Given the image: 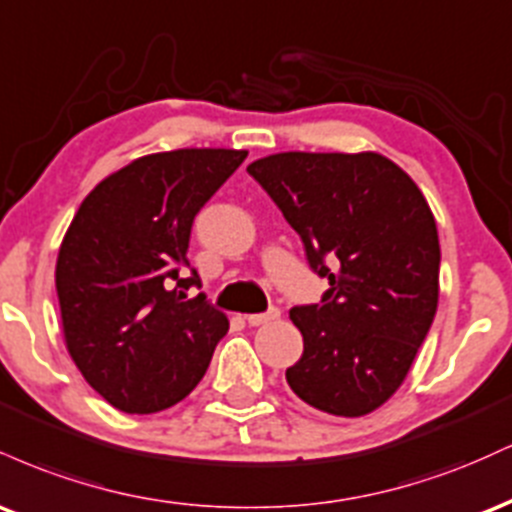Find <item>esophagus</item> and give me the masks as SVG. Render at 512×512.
I'll list each match as a JSON object with an SVG mask.
<instances>
[{
    "label": "esophagus",
    "instance_id": "34e87169",
    "mask_svg": "<svg viewBox=\"0 0 512 512\" xmlns=\"http://www.w3.org/2000/svg\"><path fill=\"white\" fill-rule=\"evenodd\" d=\"M281 310L279 308H269L267 313H255V315H248L245 320H248L250 327H262V325H269V322L279 320Z\"/></svg>",
    "mask_w": 512,
    "mask_h": 512
}]
</instances>
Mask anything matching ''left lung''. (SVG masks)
<instances>
[{"label": "left lung", "instance_id": "obj_1", "mask_svg": "<svg viewBox=\"0 0 512 512\" xmlns=\"http://www.w3.org/2000/svg\"><path fill=\"white\" fill-rule=\"evenodd\" d=\"M330 281L322 301L291 308L303 356L286 383L332 416L370 414L407 378L438 308L440 245L431 207L390 158L286 151L250 163Z\"/></svg>", "mask_w": 512, "mask_h": 512}]
</instances>
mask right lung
<instances>
[{
  "label": "right lung",
  "instance_id": "add662e5",
  "mask_svg": "<svg viewBox=\"0 0 512 512\" xmlns=\"http://www.w3.org/2000/svg\"><path fill=\"white\" fill-rule=\"evenodd\" d=\"M248 151L178 149L142 156L91 190L60 245L55 269L62 330L76 368L127 414L163 411L207 373L228 317L199 293L192 223ZM176 289L170 290L172 281Z\"/></svg>",
  "mask_w": 512,
  "mask_h": 512
}]
</instances>
